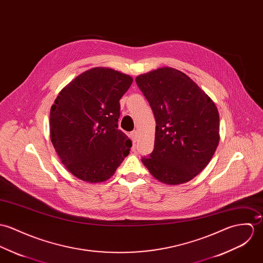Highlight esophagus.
<instances>
[{
	"mask_svg": "<svg viewBox=\"0 0 263 263\" xmlns=\"http://www.w3.org/2000/svg\"><path fill=\"white\" fill-rule=\"evenodd\" d=\"M131 138H132V140H133V142H134V143L137 141V138H138V132H137L136 130H134V131H132V132H131Z\"/></svg>",
	"mask_w": 263,
	"mask_h": 263,
	"instance_id": "obj_1",
	"label": "esophagus"
}]
</instances>
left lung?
I'll use <instances>...</instances> for the list:
<instances>
[{
    "label": "left lung",
    "instance_id": "8db88e82",
    "mask_svg": "<svg viewBox=\"0 0 263 263\" xmlns=\"http://www.w3.org/2000/svg\"><path fill=\"white\" fill-rule=\"evenodd\" d=\"M156 120L154 149L142 162L158 181L176 185L199 175L220 141L214 101L190 77L159 67L135 79Z\"/></svg>",
    "mask_w": 263,
    "mask_h": 263
}]
</instances>
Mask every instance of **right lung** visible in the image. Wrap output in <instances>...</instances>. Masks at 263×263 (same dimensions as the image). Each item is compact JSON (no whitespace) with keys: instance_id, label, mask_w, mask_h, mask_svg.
Here are the masks:
<instances>
[{"instance_id":"obj_1","label":"right lung","mask_w":263,"mask_h":263,"mask_svg":"<svg viewBox=\"0 0 263 263\" xmlns=\"http://www.w3.org/2000/svg\"><path fill=\"white\" fill-rule=\"evenodd\" d=\"M133 79L109 67L79 74L50 109V139L66 170L89 183L114 175L132 141L118 129L120 99Z\"/></svg>"}]
</instances>
